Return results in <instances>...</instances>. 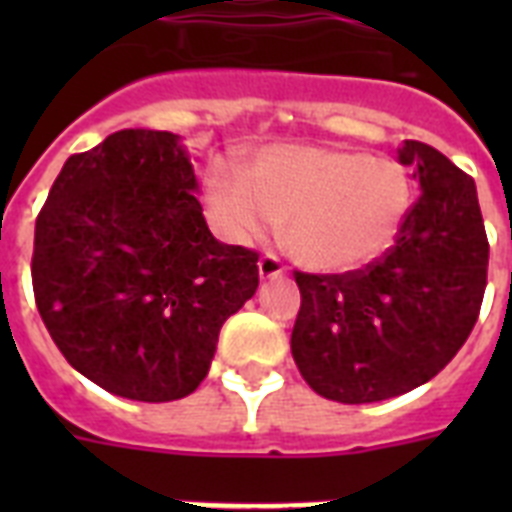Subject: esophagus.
I'll use <instances>...</instances> for the list:
<instances>
[{"instance_id":"34e87169","label":"esophagus","mask_w":512,"mask_h":512,"mask_svg":"<svg viewBox=\"0 0 512 512\" xmlns=\"http://www.w3.org/2000/svg\"><path fill=\"white\" fill-rule=\"evenodd\" d=\"M257 271H260V279H279L287 268L276 255H263L257 260Z\"/></svg>"}]
</instances>
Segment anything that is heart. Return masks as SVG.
<instances>
[{
  "label": "heart",
  "mask_w": 512,
  "mask_h": 512,
  "mask_svg": "<svg viewBox=\"0 0 512 512\" xmlns=\"http://www.w3.org/2000/svg\"><path fill=\"white\" fill-rule=\"evenodd\" d=\"M209 212L231 241H252L281 223L284 247L313 271H353L396 241L414 188L390 156L327 146H273L252 170L215 164Z\"/></svg>",
  "instance_id": "b5f03b06"
}]
</instances>
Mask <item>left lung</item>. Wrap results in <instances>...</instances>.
<instances>
[{
  "instance_id": "left-lung-1",
  "label": "left lung",
  "mask_w": 512,
  "mask_h": 512,
  "mask_svg": "<svg viewBox=\"0 0 512 512\" xmlns=\"http://www.w3.org/2000/svg\"><path fill=\"white\" fill-rule=\"evenodd\" d=\"M420 196L393 247L348 273H300L292 356L319 396L374 404L433 380L476 327L489 241L473 177L404 140Z\"/></svg>"
}]
</instances>
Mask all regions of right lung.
Masks as SVG:
<instances>
[{
  "instance_id": "add662e5",
  "label": "right lung",
  "mask_w": 512,
  "mask_h": 512,
  "mask_svg": "<svg viewBox=\"0 0 512 512\" xmlns=\"http://www.w3.org/2000/svg\"><path fill=\"white\" fill-rule=\"evenodd\" d=\"M196 191L177 135L119 130L68 156L36 217L39 316L68 364L114 396L193 393L260 284L257 252L217 241Z\"/></svg>"
}]
</instances>
